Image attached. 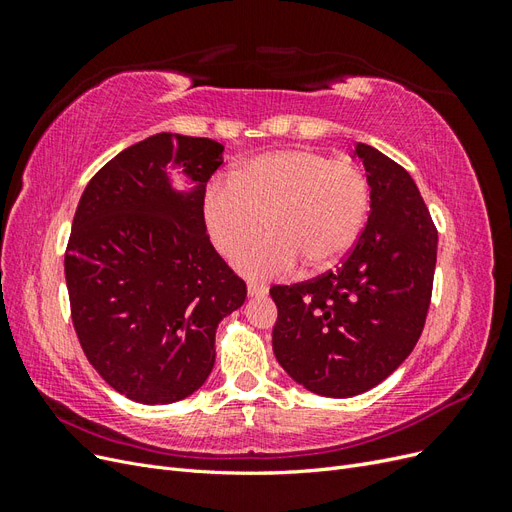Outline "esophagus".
<instances>
[{
  "label": "esophagus",
  "mask_w": 512,
  "mask_h": 512,
  "mask_svg": "<svg viewBox=\"0 0 512 512\" xmlns=\"http://www.w3.org/2000/svg\"><path fill=\"white\" fill-rule=\"evenodd\" d=\"M267 292H269V288L265 284H258V282L247 284V294H250V297H265Z\"/></svg>",
  "instance_id": "obj_1"
}]
</instances>
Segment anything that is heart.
<instances>
[{"instance_id":"obj_1","label":"heart","mask_w":512,"mask_h":512,"mask_svg":"<svg viewBox=\"0 0 512 512\" xmlns=\"http://www.w3.org/2000/svg\"><path fill=\"white\" fill-rule=\"evenodd\" d=\"M371 207L369 179L350 160H333L316 149L267 153L235 168L228 183H213L203 198L209 239L222 256L237 258L252 277L327 269L359 239Z\"/></svg>"}]
</instances>
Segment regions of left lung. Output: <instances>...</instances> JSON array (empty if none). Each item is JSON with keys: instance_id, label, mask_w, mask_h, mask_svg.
I'll use <instances>...</instances> for the list:
<instances>
[{"instance_id": "obj_1", "label": "left lung", "mask_w": 512, "mask_h": 512, "mask_svg": "<svg viewBox=\"0 0 512 512\" xmlns=\"http://www.w3.org/2000/svg\"><path fill=\"white\" fill-rule=\"evenodd\" d=\"M371 211L342 265L314 280L271 286L275 359L327 397L374 389L406 361L431 303L438 228L404 166L356 143Z\"/></svg>"}]
</instances>
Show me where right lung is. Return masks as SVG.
I'll use <instances>...</instances> for the list:
<instances>
[{
  "label": "right lung",
  "mask_w": 512,
  "mask_h": 512,
  "mask_svg": "<svg viewBox=\"0 0 512 512\" xmlns=\"http://www.w3.org/2000/svg\"><path fill=\"white\" fill-rule=\"evenodd\" d=\"M222 149L211 138L149 136L98 170L74 213L64 267L76 337L102 380L138 404L200 389L218 322L245 301L203 220ZM173 161L199 183L190 197L169 190Z\"/></svg>",
  "instance_id": "obj_1"
}]
</instances>
